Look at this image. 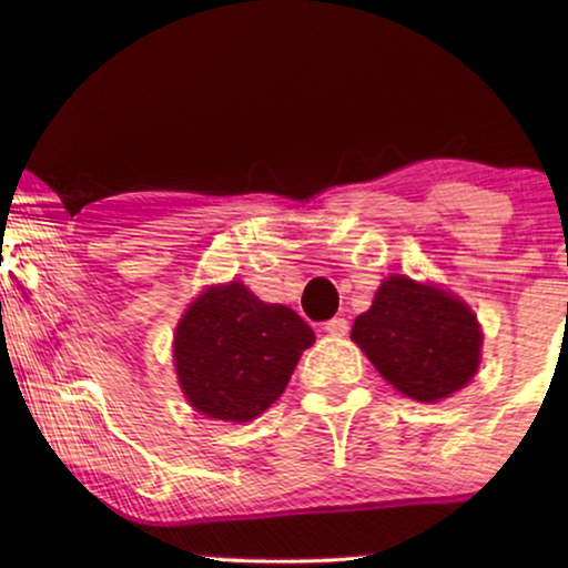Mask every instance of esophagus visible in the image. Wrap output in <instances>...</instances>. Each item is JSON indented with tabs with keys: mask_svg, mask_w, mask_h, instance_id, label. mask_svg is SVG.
Wrapping results in <instances>:
<instances>
[{
	"mask_svg": "<svg viewBox=\"0 0 568 568\" xmlns=\"http://www.w3.org/2000/svg\"><path fill=\"white\" fill-rule=\"evenodd\" d=\"M323 331L328 333V336L341 338V336H346V333H348V321H346V317H331V321L323 325Z\"/></svg>",
	"mask_w": 568,
	"mask_h": 568,
	"instance_id": "obj_1",
	"label": "esophagus"
}]
</instances>
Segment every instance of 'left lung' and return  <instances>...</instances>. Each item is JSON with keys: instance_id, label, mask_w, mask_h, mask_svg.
Listing matches in <instances>:
<instances>
[{"instance_id": "obj_1", "label": "left lung", "mask_w": 568, "mask_h": 568, "mask_svg": "<svg viewBox=\"0 0 568 568\" xmlns=\"http://www.w3.org/2000/svg\"><path fill=\"white\" fill-rule=\"evenodd\" d=\"M352 338L375 369L408 398L434 403L460 390L480 362V328L453 294L390 276L354 321Z\"/></svg>"}]
</instances>
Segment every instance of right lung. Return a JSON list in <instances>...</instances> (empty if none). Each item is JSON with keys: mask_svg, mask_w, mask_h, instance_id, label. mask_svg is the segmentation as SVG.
<instances>
[{"mask_svg": "<svg viewBox=\"0 0 568 568\" xmlns=\"http://www.w3.org/2000/svg\"><path fill=\"white\" fill-rule=\"evenodd\" d=\"M313 344V328L294 310L266 305L240 282L209 286L178 325V379L204 416L251 422L284 393Z\"/></svg>", "mask_w": 568, "mask_h": 568, "instance_id": "obj_1", "label": "right lung"}]
</instances>
